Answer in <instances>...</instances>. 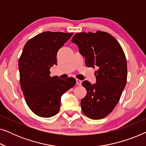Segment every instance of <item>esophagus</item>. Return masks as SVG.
<instances>
[{
  "mask_svg": "<svg viewBox=\"0 0 146 146\" xmlns=\"http://www.w3.org/2000/svg\"><path fill=\"white\" fill-rule=\"evenodd\" d=\"M76 84L78 86H80L82 84V81L80 80L76 79Z\"/></svg>",
  "mask_w": 146,
  "mask_h": 146,
  "instance_id": "34e87169",
  "label": "esophagus"
}]
</instances>
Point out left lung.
Returning a JSON list of instances; mask_svg holds the SVG:
<instances>
[{"label":"left lung","mask_w":146,"mask_h":146,"mask_svg":"<svg viewBox=\"0 0 146 146\" xmlns=\"http://www.w3.org/2000/svg\"><path fill=\"white\" fill-rule=\"evenodd\" d=\"M72 42L78 45L88 67L97 68L96 84L83 81L87 94L81 108L90 118L99 119L111 112L118 103L127 81V62L121 46L109 33H80Z\"/></svg>","instance_id":"1"}]
</instances>
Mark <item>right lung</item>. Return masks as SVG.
I'll return each mask as SVG.
<instances>
[{
  "label": "right lung",
  "mask_w": 146,
  "mask_h": 146,
  "mask_svg": "<svg viewBox=\"0 0 146 146\" xmlns=\"http://www.w3.org/2000/svg\"><path fill=\"white\" fill-rule=\"evenodd\" d=\"M73 33L44 32L26 43L19 58L20 82L26 102L36 115L50 117L60 108L63 94L76 84L74 78L51 77L50 68L57 65L58 50Z\"/></svg>",
  "instance_id": "1"
}]
</instances>
